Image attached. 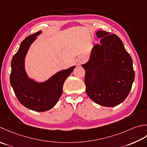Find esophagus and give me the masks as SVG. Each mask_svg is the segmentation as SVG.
Listing matches in <instances>:
<instances>
[{"label":"esophagus","mask_w":147,"mask_h":147,"mask_svg":"<svg viewBox=\"0 0 147 147\" xmlns=\"http://www.w3.org/2000/svg\"><path fill=\"white\" fill-rule=\"evenodd\" d=\"M76 61H77V65H81L82 63L84 61V58L83 57H82V56H80V57H79V58H77V59H76Z\"/></svg>","instance_id":"obj_1"}]
</instances>
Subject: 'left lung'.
Segmentation results:
<instances>
[{
	"mask_svg": "<svg viewBox=\"0 0 147 147\" xmlns=\"http://www.w3.org/2000/svg\"><path fill=\"white\" fill-rule=\"evenodd\" d=\"M101 38L91 50L89 61L82 65L86 71V91L96 103L115 107L129 94L134 79L133 60L115 34L99 30Z\"/></svg>",
	"mask_w": 147,
	"mask_h": 147,
	"instance_id": "1",
	"label": "left lung"
}]
</instances>
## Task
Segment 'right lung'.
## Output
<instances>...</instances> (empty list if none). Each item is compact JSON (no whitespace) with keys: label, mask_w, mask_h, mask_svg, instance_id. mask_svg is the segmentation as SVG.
Returning <instances> with one entry per match:
<instances>
[{"label":"right lung","mask_w":147,"mask_h":147,"mask_svg":"<svg viewBox=\"0 0 147 147\" xmlns=\"http://www.w3.org/2000/svg\"><path fill=\"white\" fill-rule=\"evenodd\" d=\"M42 33L28 36L20 44L11 61L10 83L20 103L36 112H45L56 105L63 92V86L75 66L56 73L45 82H38L29 78L25 68L26 54L32 44Z\"/></svg>","instance_id":"obj_1"}]
</instances>
